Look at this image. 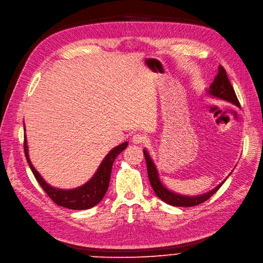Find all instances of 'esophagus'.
<instances>
[{
	"label": "esophagus",
	"mask_w": 263,
	"mask_h": 263,
	"mask_svg": "<svg viewBox=\"0 0 263 263\" xmlns=\"http://www.w3.org/2000/svg\"><path fill=\"white\" fill-rule=\"evenodd\" d=\"M132 141H133L134 144H144V143L147 141V138H146L145 134L136 133V134L133 135Z\"/></svg>",
	"instance_id": "1"
}]
</instances>
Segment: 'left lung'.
Returning a JSON list of instances; mask_svg holds the SVG:
<instances>
[{
	"instance_id": "left-lung-1",
	"label": "left lung",
	"mask_w": 263,
	"mask_h": 263,
	"mask_svg": "<svg viewBox=\"0 0 263 263\" xmlns=\"http://www.w3.org/2000/svg\"><path fill=\"white\" fill-rule=\"evenodd\" d=\"M209 92L213 97L230 102V103L239 107V102L235 95V91L229 81V78H228L226 70L221 65L219 66V72L215 77V81L213 82V84L210 87ZM144 157H145L146 164H147L148 178H149L151 185H152L155 193L158 196V198L161 199L163 202H165L170 205H173V206H185V208L196 206V205H199V204L203 203L204 201L209 200L226 181V180H223L221 184H219L215 189H213L212 191H210L208 193H204V195H201V196H197V197L180 196V195H177V193L171 192L170 190H167L166 188L163 187L161 181L159 180L158 172H157L156 166L153 162V160L149 157V155L147 154L146 151H144Z\"/></svg>"
}]
</instances>
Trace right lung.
Wrapping results in <instances>:
<instances>
[{"label": "right lung", "mask_w": 263, "mask_h": 263, "mask_svg": "<svg viewBox=\"0 0 263 263\" xmlns=\"http://www.w3.org/2000/svg\"><path fill=\"white\" fill-rule=\"evenodd\" d=\"M127 146H128V142H124L119 146L114 148V149L105 157L103 162H102L101 165L99 166L93 177L91 178L87 184L76 189L62 190V189H55L53 187H50L48 184L45 182V180L42 178V176L40 175L37 171L33 167L30 161L26 138L24 142L25 155L34 177L36 178L41 187L57 205L70 209V210H88V209L93 208L95 205H97L102 199H103L109 185L112 163L115 161L117 156L122 151H124L125 148H127Z\"/></svg>", "instance_id": "add662e5"}]
</instances>
